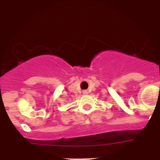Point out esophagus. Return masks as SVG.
Here are the masks:
<instances>
[{
    "mask_svg": "<svg viewBox=\"0 0 160 160\" xmlns=\"http://www.w3.org/2000/svg\"><path fill=\"white\" fill-rule=\"evenodd\" d=\"M82 93H83V94H85V95H86V94H88V91L87 90H83L82 91Z\"/></svg>",
    "mask_w": 160,
    "mask_h": 160,
    "instance_id": "34e87169",
    "label": "esophagus"
}]
</instances>
